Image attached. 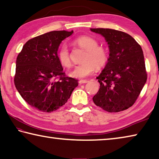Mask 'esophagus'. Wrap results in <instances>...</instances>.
Returning a JSON list of instances; mask_svg holds the SVG:
<instances>
[{
	"mask_svg": "<svg viewBox=\"0 0 159 159\" xmlns=\"http://www.w3.org/2000/svg\"><path fill=\"white\" fill-rule=\"evenodd\" d=\"M88 82V80H80L79 83H80V84H83V83H86Z\"/></svg>",
	"mask_w": 159,
	"mask_h": 159,
	"instance_id": "obj_1",
	"label": "esophagus"
}]
</instances>
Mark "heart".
<instances>
[{"label":"heart","mask_w":159,"mask_h":159,"mask_svg":"<svg viewBox=\"0 0 159 159\" xmlns=\"http://www.w3.org/2000/svg\"><path fill=\"white\" fill-rule=\"evenodd\" d=\"M74 43L85 50L81 64L74 67L69 75L76 79H84L95 71V69H101L105 66L109 60V51L102 45H99L97 40L90 36H80L74 41ZM58 60L61 64L69 68L71 66V61L67 45H61L57 53Z\"/></svg>","instance_id":"1"}]
</instances>
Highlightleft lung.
<instances>
[{
  "label": "left lung",
  "instance_id": "left-lung-1",
  "mask_svg": "<svg viewBox=\"0 0 159 159\" xmlns=\"http://www.w3.org/2000/svg\"><path fill=\"white\" fill-rule=\"evenodd\" d=\"M105 38L109 58L97 79L99 89L93 100L108 112H118L132 107L147 79L143 51L130 35L111 29H90Z\"/></svg>",
  "mask_w": 159,
  "mask_h": 159
}]
</instances>
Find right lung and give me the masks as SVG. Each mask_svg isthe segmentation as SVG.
<instances>
[{"instance_id":"right-lung-1","label":"right lung","mask_w":159,"mask_h":159,"mask_svg":"<svg viewBox=\"0 0 159 159\" xmlns=\"http://www.w3.org/2000/svg\"><path fill=\"white\" fill-rule=\"evenodd\" d=\"M73 31H53L26 43L16 60L15 85L29 105L52 112L69 99L78 80L66 76L58 60L61 42Z\"/></svg>"}]
</instances>
